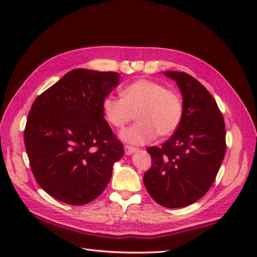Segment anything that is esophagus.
<instances>
[{
  "instance_id": "1",
  "label": "esophagus",
  "mask_w": 257,
  "mask_h": 257,
  "mask_svg": "<svg viewBox=\"0 0 257 257\" xmlns=\"http://www.w3.org/2000/svg\"><path fill=\"white\" fill-rule=\"evenodd\" d=\"M136 151H137L136 147H133V146H129V145H124V153L127 154V155H132Z\"/></svg>"
}]
</instances>
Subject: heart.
Masks as SVG:
<instances>
[{
    "label": "heart",
    "instance_id": "heart-1",
    "mask_svg": "<svg viewBox=\"0 0 257 257\" xmlns=\"http://www.w3.org/2000/svg\"><path fill=\"white\" fill-rule=\"evenodd\" d=\"M105 120L114 128H123L134 118L138 122L124 129L121 138L130 144H145L176 132L184 115V105L176 90L150 79H138L121 90V98L107 95L102 101Z\"/></svg>",
    "mask_w": 257,
    "mask_h": 257
}]
</instances>
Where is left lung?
Listing matches in <instances>:
<instances>
[{"mask_svg": "<svg viewBox=\"0 0 257 257\" xmlns=\"http://www.w3.org/2000/svg\"><path fill=\"white\" fill-rule=\"evenodd\" d=\"M164 73L179 86L184 115L167 142L147 149L152 165L144 185L160 205L179 208L202 198L214 182L227 150L225 124L215 99L197 79L181 71Z\"/></svg>", "mask_w": 257, "mask_h": 257, "instance_id": "obj_1", "label": "left lung"}]
</instances>
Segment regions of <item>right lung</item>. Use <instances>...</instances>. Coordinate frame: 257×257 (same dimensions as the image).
I'll return each mask as SVG.
<instances>
[{
	"instance_id": "1",
	"label": "right lung",
	"mask_w": 257,
	"mask_h": 257,
	"mask_svg": "<svg viewBox=\"0 0 257 257\" xmlns=\"http://www.w3.org/2000/svg\"><path fill=\"white\" fill-rule=\"evenodd\" d=\"M118 72L75 69L35 99L24 139L35 179L47 194L85 205L106 188L123 145L104 119Z\"/></svg>"
}]
</instances>
